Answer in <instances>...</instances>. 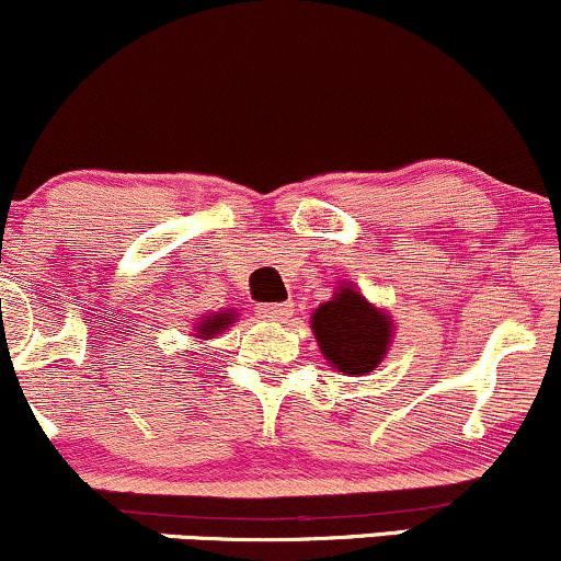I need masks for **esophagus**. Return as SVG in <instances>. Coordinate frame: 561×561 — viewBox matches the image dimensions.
Here are the masks:
<instances>
[{
	"label": "esophagus",
	"mask_w": 561,
	"mask_h": 561,
	"mask_svg": "<svg viewBox=\"0 0 561 561\" xmlns=\"http://www.w3.org/2000/svg\"><path fill=\"white\" fill-rule=\"evenodd\" d=\"M293 313V302H263L259 306V317L266 321H285Z\"/></svg>",
	"instance_id": "34e87169"
}]
</instances>
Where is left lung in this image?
<instances>
[{"mask_svg":"<svg viewBox=\"0 0 561 561\" xmlns=\"http://www.w3.org/2000/svg\"><path fill=\"white\" fill-rule=\"evenodd\" d=\"M313 334L327 362L345 375H366L385 358L392 324L362 295L343 287L313 313Z\"/></svg>","mask_w":561,"mask_h":561,"instance_id":"1","label":"left lung"}]
</instances>
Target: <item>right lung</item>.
I'll use <instances>...</instances> for the list:
<instances>
[{
  "label": "right lung",
  "mask_w": 561,
  "mask_h": 561,
  "mask_svg": "<svg viewBox=\"0 0 561 561\" xmlns=\"http://www.w3.org/2000/svg\"><path fill=\"white\" fill-rule=\"evenodd\" d=\"M231 313H216V317H205L203 321H199V337H205V334H216L221 330H227V327L231 324Z\"/></svg>",
  "instance_id": "obj_1"
}]
</instances>
